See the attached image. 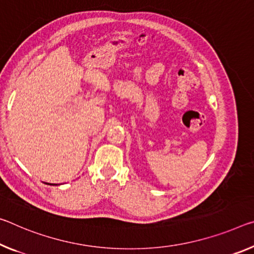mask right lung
I'll list each match as a JSON object with an SVG mask.
<instances>
[{
  "mask_svg": "<svg viewBox=\"0 0 254 254\" xmlns=\"http://www.w3.org/2000/svg\"><path fill=\"white\" fill-rule=\"evenodd\" d=\"M55 185H56V184H55Z\"/></svg>",
  "mask_w": 254,
  "mask_h": 254,
  "instance_id": "1",
  "label": "right lung"
}]
</instances>
